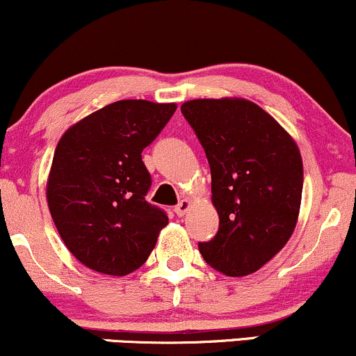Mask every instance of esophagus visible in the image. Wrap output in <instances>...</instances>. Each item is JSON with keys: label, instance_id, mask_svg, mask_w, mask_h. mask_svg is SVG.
<instances>
[{"label": "esophagus", "instance_id": "obj_1", "mask_svg": "<svg viewBox=\"0 0 356 356\" xmlns=\"http://www.w3.org/2000/svg\"><path fill=\"white\" fill-rule=\"evenodd\" d=\"M189 209H191V201H189V199H182V201L179 202L177 206H175L174 211H175V214L179 216V218H182V216L186 214V212Z\"/></svg>", "mask_w": 356, "mask_h": 356}]
</instances>
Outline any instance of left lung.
<instances>
[{"instance_id": "8db88e82", "label": "left lung", "mask_w": 356, "mask_h": 356, "mask_svg": "<svg viewBox=\"0 0 356 356\" xmlns=\"http://www.w3.org/2000/svg\"><path fill=\"white\" fill-rule=\"evenodd\" d=\"M211 167L219 231L199 251L226 276H248L291 238L300 214L303 162L296 142L263 108L244 99L182 104Z\"/></svg>"}]
</instances>
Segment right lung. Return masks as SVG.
I'll return each instance as SVG.
<instances>
[{
  "mask_svg": "<svg viewBox=\"0 0 356 356\" xmlns=\"http://www.w3.org/2000/svg\"><path fill=\"white\" fill-rule=\"evenodd\" d=\"M175 108L118 100L81 118L60 138L48 175V207L65 246L93 271H136L169 222L164 211L145 201L152 179L142 150Z\"/></svg>",
  "mask_w": 356,
  "mask_h": 356,
  "instance_id": "right-lung-1",
  "label": "right lung"
}]
</instances>
